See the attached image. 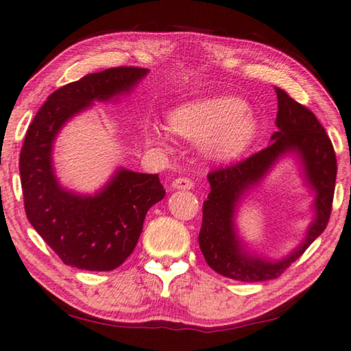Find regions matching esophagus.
I'll return each mask as SVG.
<instances>
[{"instance_id": "34e87169", "label": "esophagus", "mask_w": 351, "mask_h": 351, "mask_svg": "<svg viewBox=\"0 0 351 351\" xmlns=\"http://www.w3.org/2000/svg\"><path fill=\"white\" fill-rule=\"evenodd\" d=\"M173 189H181V191H189L193 187V181L191 178H186V176H181V178H176L173 181Z\"/></svg>"}]
</instances>
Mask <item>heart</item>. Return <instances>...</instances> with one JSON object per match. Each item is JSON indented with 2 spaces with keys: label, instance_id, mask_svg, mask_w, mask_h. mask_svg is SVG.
Wrapping results in <instances>:
<instances>
[{
  "label": "heart",
  "instance_id": "b5f03b06",
  "mask_svg": "<svg viewBox=\"0 0 351 351\" xmlns=\"http://www.w3.org/2000/svg\"><path fill=\"white\" fill-rule=\"evenodd\" d=\"M170 128L182 137L203 142L219 159H233L247 148L257 134V121L247 112V104L233 96H214L175 108L169 117ZM146 138L154 145H165L162 130L146 128Z\"/></svg>",
  "mask_w": 351,
  "mask_h": 351
}]
</instances>
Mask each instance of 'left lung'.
<instances>
[{
  "mask_svg": "<svg viewBox=\"0 0 351 351\" xmlns=\"http://www.w3.org/2000/svg\"><path fill=\"white\" fill-rule=\"evenodd\" d=\"M277 94V132L265 149L237 164L221 167L208 173L211 186L203 203V222L198 243L206 263L216 273L239 282L277 279L323 233L332 209L337 160L326 130L309 108L296 102L280 88ZM285 152H296L305 165L306 179L316 191V219L308 237L289 258L268 262L243 252L234 232L232 216L237 202L263 177L274 162Z\"/></svg>",
  "mask_w": 351,
  "mask_h": 351,
  "instance_id": "1",
  "label": "left lung"
}]
</instances>
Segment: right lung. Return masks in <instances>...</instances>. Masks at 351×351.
Masks as SVG:
<instances>
[{
	"label": "right lung",
	"mask_w": 351,
	"mask_h": 351,
	"mask_svg": "<svg viewBox=\"0 0 351 351\" xmlns=\"http://www.w3.org/2000/svg\"><path fill=\"white\" fill-rule=\"evenodd\" d=\"M148 69L119 66L88 74L51 93L26 130L20 151L25 213L31 226L67 266L112 271L137 245L148 209L165 195L159 175L119 169L96 193L62 189L51 167V145L67 119L93 101L128 93Z\"/></svg>",
	"instance_id": "right-lung-1"
}]
</instances>
